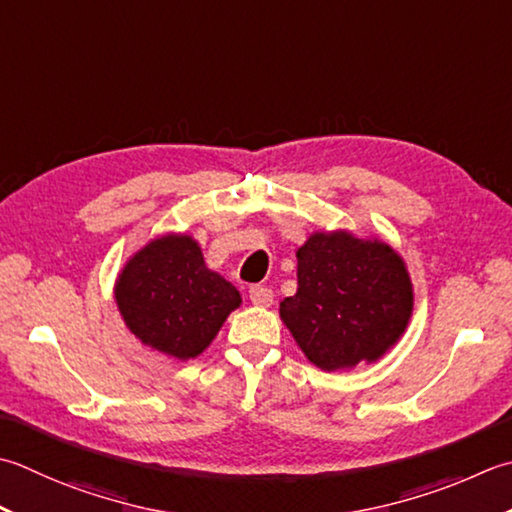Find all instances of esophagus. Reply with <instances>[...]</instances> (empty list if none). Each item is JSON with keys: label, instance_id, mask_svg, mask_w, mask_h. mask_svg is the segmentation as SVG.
I'll return each instance as SVG.
<instances>
[{"label": "esophagus", "instance_id": "esophagus-1", "mask_svg": "<svg viewBox=\"0 0 512 512\" xmlns=\"http://www.w3.org/2000/svg\"><path fill=\"white\" fill-rule=\"evenodd\" d=\"M248 295H250V302H253L255 306H270V304H273V290H270L268 286H253V288H250L248 290Z\"/></svg>", "mask_w": 512, "mask_h": 512}]
</instances>
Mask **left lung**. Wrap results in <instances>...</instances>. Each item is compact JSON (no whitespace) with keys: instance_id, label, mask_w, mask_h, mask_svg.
I'll return each mask as SVG.
<instances>
[{"instance_id":"1","label":"left lung","mask_w":512,"mask_h":512,"mask_svg":"<svg viewBox=\"0 0 512 512\" xmlns=\"http://www.w3.org/2000/svg\"><path fill=\"white\" fill-rule=\"evenodd\" d=\"M410 313L404 259L346 230L308 237L297 250V293L279 304L299 348L324 370L377 362L402 337Z\"/></svg>"}]
</instances>
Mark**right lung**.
<instances>
[{"label":"right lung","mask_w":512,"mask_h":512,"mask_svg":"<svg viewBox=\"0 0 512 512\" xmlns=\"http://www.w3.org/2000/svg\"><path fill=\"white\" fill-rule=\"evenodd\" d=\"M115 302L139 342L190 359L204 353L242 297L206 268L193 237L166 235L128 259L115 284Z\"/></svg>","instance_id":"obj_1"}]
</instances>
